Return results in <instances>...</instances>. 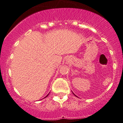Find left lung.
Listing matches in <instances>:
<instances>
[{"label": "left lung", "mask_w": 123, "mask_h": 123, "mask_svg": "<svg viewBox=\"0 0 123 123\" xmlns=\"http://www.w3.org/2000/svg\"><path fill=\"white\" fill-rule=\"evenodd\" d=\"M73 93V94H74V93Z\"/></svg>", "instance_id": "8db88e82"}]
</instances>
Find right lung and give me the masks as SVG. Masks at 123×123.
<instances>
[{
	"label": "right lung",
	"instance_id": "right-lung-1",
	"mask_svg": "<svg viewBox=\"0 0 123 123\" xmlns=\"http://www.w3.org/2000/svg\"><path fill=\"white\" fill-rule=\"evenodd\" d=\"M49 94H48V95H47V96H46V97H44V98H46L47 97V96H48V95H49Z\"/></svg>",
	"mask_w": 123,
	"mask_h": 123
}]
</instances>
